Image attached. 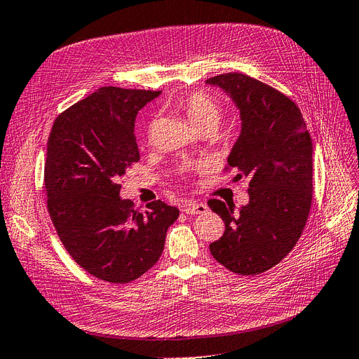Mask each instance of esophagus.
I'll return each mask as SVG.
<instances>
[{"mask_svg":"<svg viewBox=\"0 0 359 359\" xmlns=\"http://www.w3.org/2000/svg\"><path fill=\"white\" fill-rule=\"evenodd\" d=\"M206 205L205 203H199V202H189L182 206V211L189 214V215H194V214H205L206 212Z\"/></svg>","mask_w":359,"mask_h":359,"instance_id":"1","label":"esophagus"}]
</instances>
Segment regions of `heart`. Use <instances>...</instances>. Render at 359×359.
<instances>
[{
    "label": "heart",
    "instance_id": "1",
    "mask_svg": "<svg viewBox=\"0 0 359 359\" xmlns=\"http://www.w3.org/2000/svg\"><path fill=\"white\" fill-rule=\"evenodd\" d=\"M177 106L186 114L190 124L199 130L211 127L217 130L222 119V106L214 97L203 91L191 93L177 102Z\"/></svg>",
    "mask_w": 359,
    "mask_h": 359
}]
</instances>
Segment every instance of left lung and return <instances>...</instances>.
I'll list each match as a JSON object with an SVG mask.
<instances>
[{"label": "left lung", "mask_w": 359, "mask_h": 359, "mask_svg": "<svg viewBox=\"0 0 359 359\" xmlns=\"http://www.w3.org/2000/svg\"><path fill=\"white\" fill-rule=\"evenodd\" d=\"M240 112L241 130L227 157L250 178L247 205L210 199L224 233L210 244L212 257L232 273L256 276L280 264L306 226L313 191V142L298 106L285 94L243 73L206 79Z\"/></svg>", "instance_id": "left-lung-1"}]
</instances>
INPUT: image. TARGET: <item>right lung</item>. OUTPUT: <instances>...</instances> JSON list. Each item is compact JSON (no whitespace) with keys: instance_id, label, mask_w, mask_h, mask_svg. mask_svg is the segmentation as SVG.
<instances>
[{"instance_id":"obj_1","label":"right lung","mask_w":359,"mask_h":359,"mask_svg":"<svg viewBox=\"0 0 359 359\" xmlns=\"http://www.w3.org/2000/svg\"><path fill=\"white\" fill-rule=\"evenodd\" d=\"M161 91L102 86L52 126L45 163L48 210L74 262L109 283L153 268L180 210L154 201L145 214L119 198L116 184L139 160L135 119Z\"/></svg>"}]
</instances>
